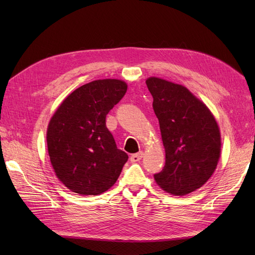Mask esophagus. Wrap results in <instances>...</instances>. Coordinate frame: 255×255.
<instances>
[{
    "mask_svg": "<svg viewBox=\"0 0 255 255\" xmlns=\"http://www.w3.org/2000/svg\"><path fill=\"white\" fill-rule=\"evenodd\" d=\"M142 156H143V152L140 151V152H138L136 154H133V155H130L129 159H130V161H132V163H136V161H139L142 158Z\"/></svg>",
    "mask_w": 255,
    "mask_h": 255,
    "instance_id": "esophagus-1",
    "label": "esophagus"
}]
</instances>
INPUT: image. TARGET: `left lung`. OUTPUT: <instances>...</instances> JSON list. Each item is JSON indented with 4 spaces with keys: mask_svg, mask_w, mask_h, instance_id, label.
I'll return each instance as SVG.
<instances>
[{
    "mask_svg": "<svg viewBox=\"0 0 255 255\" xmlns=\"http://www.w3.org/2000/svg\"><path fill=\"white\" fill-rule=\"evenodd\" d=\"M159 122L166 163L154 174L160 188L190 194L214 173L220 156V132L207 107L182 85L157 78L145 81Z\"/></svg>",
    "mask_w": 255,
    "mask_h": 255,
    "instance_id": "1",
    "label": "left lung"
}]
</instances>
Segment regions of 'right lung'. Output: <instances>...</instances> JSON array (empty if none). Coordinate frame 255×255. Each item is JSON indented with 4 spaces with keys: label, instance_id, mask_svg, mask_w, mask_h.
Segmentation results:
<instances>
[{
    "label": "right lung",
    "instance_id": "obj_1",
    "mask_svg": "<svg viewBox=\"0 0 255 255\" xmlns=\"http://www.w3.org/2000/svg\"><path fill=\"white\" fill-rule=\"evenodd\" d=\"M127 84L99 80L74 90L52 117L47 133L51 164L73 192L98 196L118 180L128 154L117 148L106 115L126 95Z\"/></svg>",
    "mask_w": 255,
    "mask_h": 255
}]
</instances>
